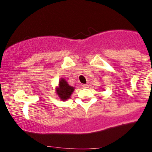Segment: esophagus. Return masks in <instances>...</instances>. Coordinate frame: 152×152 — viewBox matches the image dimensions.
I'll list each match as a JSON object with an SVG mask.
<instances>
[{
	"label": "esophagus",
	"instance_id": "obj_1",
	"mask_svg": "<svg viewBox=\"0 0 152 152\" xmlns=\"http://www.w3.org/2000/svg\"><path fill=\"white\" fill-rule=\"evenodd\" d=\"M82 87H84V88H87V87H89L88 84H85V85H82Z\"/></svg>",
	"mask_w": 152,
	"mask_h": 152
}]
</instances>
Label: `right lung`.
Wrapping results in <instances>:
<instances>
[{
  "instance_id": "1",
  "label": "right lung",
  "mask_w": 152,
  "mask_h": 152,
  "mask_svg": "<svg viewBox=\"0 0 152 152\" xmlns=\"http://www.w3.org/2000/svg\"><path fill=\"white\" fill-rule=\"evenodd\" d=\"M56 94L59 99L62 101H66L70 99V96L74 91V87L70 86L67 84L65 79H61L59 82V86L56 89Z\"/></svg>"
}]
</instances>
